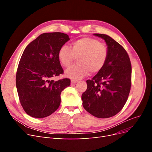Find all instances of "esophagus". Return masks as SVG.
<instances>
[{
	"label": "esophagus",
	"mask_w": 152,
	"mask_h": 152,
	"mask_svg": "<svg viewBox=\"0 0 152 152\" xmlns=\"http://www.w3.org/2000/svg\"><path fill=\"white\" fill-rule=\"evenodd\" d=\"M77 82H78V80H77L72 79V80H71V84H76Z\"/></svg>",
	"instance_id": "esophagus-1"
}]
</instances>
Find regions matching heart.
I'll list each match as a JSON object with an SVG mask.
<instances>
[{
	"label": "heart",
	"mask_w": 152,
	"mask_h": 152,
	"mask_svg": "<svg viewBox=\"0 0 152 152\" xmlns=\"http://www.w3.org/2000/svg\"><path fill=\"white\" fill-rule=\"evenodd\" d=\"M61 65L68 68L77 58V64L66 71V75L78 79L85 77L88 72L92 74L98 73L107 61L108 50L106 45L99 40L84 37L73 42L71 49L63 45L58 51Z\"/></svg>",
	"instance_id": "heart-1"
}]
</instances>
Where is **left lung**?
<instances>
[{
  "instance_id": "obj_1",
  "label": "left lung",
  "mask_w": 152,
  "mask_h": 152,
  "mask_svg": "<svg viewBox=\"0 0 152 152\" xmlns=\"http://www.w3.org/2000/svg\"><path fill=\"white\" fill-rule=\"evenodd\" d=\"M105 40L108 50L104 66L91 80L82 95L86 111L98 118L115 115L125 105L131 86V63L126 50L110 36L94 34Z\"/></svg>"
}]
</instances>
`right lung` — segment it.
Instances as JSON below:
<instances>
[{
	"label": "right lung",
	"instance_id": "right-lung-1",
	"mask_svg": "<svg viewBox=\"0 0 152 152\" xmlns=\"http://www.w3.org/2000/svg\"><path fill=\"white\" fill-rule=\"evenodd\" d=\"M70 40L61 32L44 33L27 45L17 69L16 84L25 112L34 118L49 116L59 108L61 91L70 80H50L63 73L58 59L60 48Z\"/></svg>",
	"mask_w": 152,
	"mask_h": 152
}]
</instances>
